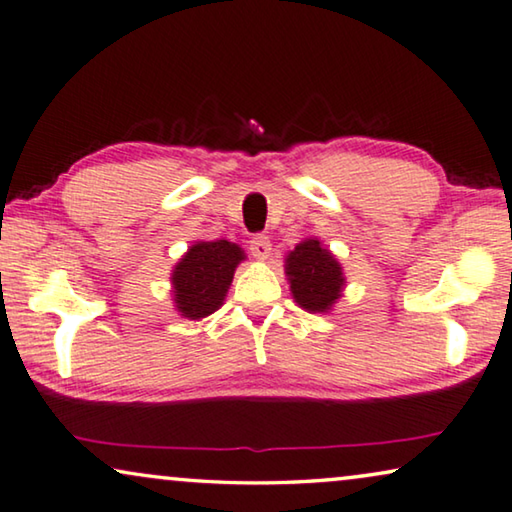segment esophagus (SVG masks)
Wrapping results in <instances>:
<instances>
[{
    "label": "esophagus",
    "instance_id": "1",
    "mask_svg": "<svg viewBox=\"0 0 512 512\" xmlns=\"http://www.w3.org/2000/svg\"><path fill=\"white\" fill-rule=\"evenodd\" d=\"M249 249L256 258H267V256H270V251H272L270 238H267V235H263V233L254 235V238L249 240Z\"/></svg>",
    "mask_w": 512,
    "mask_h": 512
}]
</instances>
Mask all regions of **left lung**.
Segmentation results:
<instances>
[{"mask_svg":"<svg viewBox=\"0 0 512 512\" xmlns=\"http://www.w3.org/2000/svg\"><path fill=\"white\" fill-rule=\"evenodd\" d=\"M286 274L295 302L311 313H322L341 297L343 272L336 258L318 240H304L286 258Z\"/></svg>","mask_w":512,"mask_h":512,"instance_id":"8db88e82","label":"left lung"}]
</instances>
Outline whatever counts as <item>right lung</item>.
I'll use <instances>...</instances> for the list:
<instances>
[{"mask_svg":"<svg viewBox=\"0 0 512 512\" xmlns=\"http://www.w3.org/2000/svg\"><path fill=\"white\" fill-rule=\"evenodd\" d=\"M245 251L229 240L196 242L174 270V300L180 316L199 320L222 306Z\"/></svg>","mask_w":512,"mask_h":512,"instance_id":"right-lung-1","label":"right lung"}]
</instances>
